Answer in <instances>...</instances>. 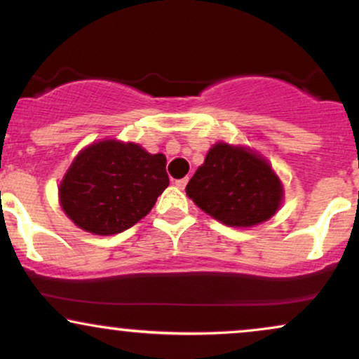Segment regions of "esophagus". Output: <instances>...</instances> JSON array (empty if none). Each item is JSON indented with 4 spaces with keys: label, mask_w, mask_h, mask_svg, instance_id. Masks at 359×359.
<instances>
[{
    "label": "esophagus",
    "mask_w": 359,
    "mask_h": 359,
    "mask_svg": "<svg viewBox=\"0 0 359 359\" xmlns=\"http://www.w3.org/2000/svg\"><path fill=\"white\" fill-rule=\"evenodd\" d=\"M187 182H189V177H184V179H179V180H175V185L179 189H184L185 185H187Z\"/></svg>",
    "instance_id": "34e87169"
}]
</instances>
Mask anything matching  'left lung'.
<instances>
[{
    "label": "left lung",
    "instance_id": "1",
    "mask_svg": "<svg viewBox=\"0 0 359 359\" xmlns=\"http://www.w3.org/2000/svg\"><path fill=\"white\" fill-rule=\"evenodd\" d=\"M185 192L205 214L231 227L267 221L284 196L279 177L261 155L222 142L209 150Z\"/></svg>",
    "mask_w": 359,
    "mask_h": 359
}]
</instances>
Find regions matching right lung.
<instances>
[{
	"label": "right lung",
	"instance_id": "1",
	"mask_svg": "<svg viewBox=\"0 0 359 359\" xmlns=\"http://www.w3.org/2000/svg\"><path fill=\"white\" fill-rule=\"evenodd\" d=\"M165 163L163 154L152 155L132 142H97L65 174L60 204L83 231L118 234L144 219L167 189Z\"/></svg>",
	"mask_w": 359,
	"mask_h": 359
}]
</instances>
